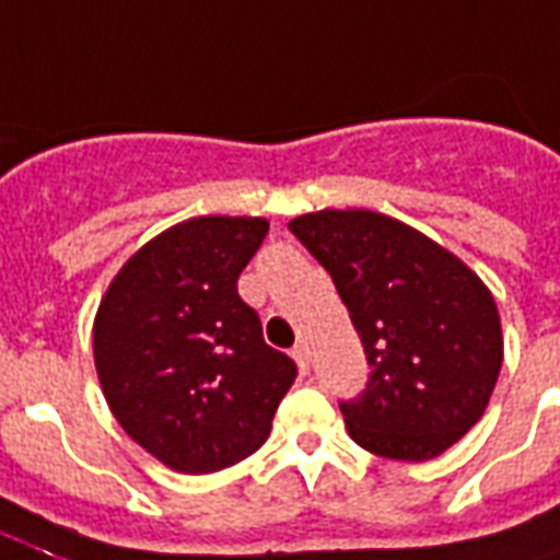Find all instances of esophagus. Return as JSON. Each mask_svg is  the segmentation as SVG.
Wrapping results in <instances>:
<instances>
[{"instance_id": "obj_1", "label": "esophagus", "mask_w": 560, "mask_h": 560, "mask_svg": "<svg viewBox=\"0 0 560 560\" xmlns=\"http://www.w3.org/2000/svg\"><path fill=\"white\" fill-rule=\"evenodd\" d=\"M292 357H294V362H298V368H301L303 374H306V371H310V348H306V345H298V348L292 350Z\"/></svg>"}]
</instances>
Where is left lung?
I'll use <instances>...</instances> for the list:
<instances>
[{
    "mask_svg": "<svg viewBox=\"0 0 560 560\" xmlns=\"http://www.w3.org/2000/svg\"><path fill=\"white\" fill-rule=\"evenodd\" d=\"M289 231L332 277L371 365L365 392L339 402L350 438L397 462L441 456L482 418L500 376L488 285L383 212H306Z\"/></svg>",
    "mask_w": 560,
    "mask_h": 560,
    "instance_id": "8db88e82",
    "label": "left lung"
}]
</instances>
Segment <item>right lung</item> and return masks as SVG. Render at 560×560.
<instances>
[{
  "mask_svg": "<svg viewBox=\"0 0 560 560\" xmlns=\"http://www.w3.org/2000/svg\"><path fill=\"white\" fill-rule=\"evenodd\" d=\"M266 233L250 215L180 221L125 262L95 312L104 400L177 474H215L259 450L298 376L236 289Z\"/></svg>",
  "mask_w": 560,
  "mask_h": 560,
  "instance_id": "obj_1",
  "label": "right lung"
}]
</instances>
